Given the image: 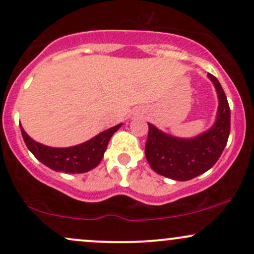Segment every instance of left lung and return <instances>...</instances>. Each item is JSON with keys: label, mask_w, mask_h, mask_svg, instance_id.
I'll return each mask as SVG.
<instances>
[{"label": "left lung", "mask_w": 254, "mask_h": 254, "mask_svg": "<svg viewBox=\"0 0 254 254\" xmlns=\"http://www.w3.org/2000/svg\"><path fill=\"white\" fill-rule=\"evenodd\" d=\"M207 76L219 99L217 120L207 132L193 139H179L149 124L145 156L159 175L178 181L190 180L213 167L226 147L230 133V108L217 78L210 73Z\"/></svg>", "instance_id": "left-lung-1"}]
</instances>
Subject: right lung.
Listing matches in <instances>:
<instances>
[{
  "mask_svg": "<svg viewBox=\"0 0 254 254\" xmlns=\"http://www.w3.org/2000/svg\"><path fill=\"white\" fill-rule=\"evenodd\" d=\"M120 127H121V124L99 133L95 138L84 144L65 147V149H56V147H49L39 144L31 139L21 126H20V129H21L22 138L27 149L43 164L55 172L81 174L89 172L99 164V162L103 158L104 151L107 150L108 142Z\"/></svg>",
  "mask_w": 254,
  "mask_h": 254,
  "instance_id": "right-lung-1",
  "label": "right lung"
}]
</instances>
